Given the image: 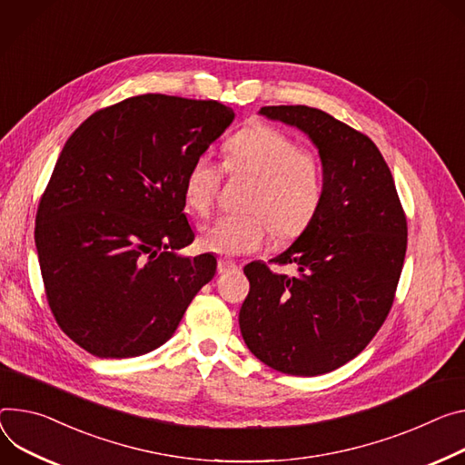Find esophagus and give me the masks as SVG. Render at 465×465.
I'll use <instances>...</instances> for the list:
<instances>
[{
  "label": "esophagus",
  "instance_id": "34e87169",
  "mask_svg": "<svg viewBox=\"0 0 465 465\" xmlns=\"http://www.w3.org/2000/svg\"><path fill=\"white\" fill-rule=\"evenodd\" d=\"M217 269H219V272L221 274H224V272H233V271H239L241 267L235 263V262H232V260H219V265H217Z\"/></svg>",
  "mask_w": 465,
  "mask_h": 465
}]
</instances>
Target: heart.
<instances>
[{"label": "heart", "instance_id": "1", "mask_svg": "<svg viewBox=\"0 0 465 465\" xmlns=\"http://www.w3.org/2000/svg\"><path fill=\"white\" fill-rule=\"evenodd\" d=\"M232 174L254 178L244 215H221L200 232L207 252L237 256L262 248L271 230L278 237L301 233L315 217L322 200V168L315 153L271 125H252L224 146ZM223 180V166L209 153L198 155L185 174L183 198L198 215L213 207Z\"/></svg>", "mask_w": 465, "mask_h": 465}]
</instances>
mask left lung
<instances>
[{
  "instance_id": "8db88e82",
  "label": "left lung",
  "mask_w": 465,
  "mask_h": 465,
  "mask_svg": "<svg viewBox=\"0 0 465 465\" xmlns=\"http://www.w3.org/2000/svg\"><path fill=\"white\" fill-rule=\"evenodd\" d=\"M260 114L308 135L319 150L324 193L312 223L271 262L244 267L239 312L248 351L294 376L330 372L356 358L386 321L406 254V217L390 166L376 144L328 113L306 105Z\"/></svg>"
}]
</instances>
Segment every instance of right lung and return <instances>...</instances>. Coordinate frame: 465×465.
<instances>
[{
    "instance_id": "1",
    "label": "right lung",
    "mask_w": 465,
    "mask_h": 465,
    "mask_svg": "<svg viewBox=\"0 0 465 465\" xmlns=\"http://www.w3.org/2000/svg\"><path fill=\"white\" fill-rule=\"evenodd\" d=\"M235 113L213 100L143 94L91 114L66 141L36 211L35 244L61 330L98 358L171 340L213 254L182 256L191 163Z\"/></svg>"
}]
</instances>
